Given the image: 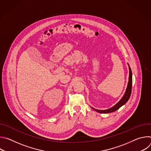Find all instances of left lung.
Returning a JSON list of instances; mask_svg holds the SVG:
<instances>
[{"instance_id": "1", "label": "left lung", "mask_w": 151, "mask_h": 151, "mask_svg": "<svg viewBox=\"0 0 151 151\" xmlns=\"http://www.w3.org/2000/svg\"><path fill=\"white\" fill-rule=\"evenodd\" d=\"M129 78H128V85L125 91V93L124 94V95L123 96L122 98L119 100V101L116 103L114 106H113L111 108H109L108 109L106 110H98V109H96L93 107L92 108L96 111V112H99V113H101V114H107V113H111V112H114L115 111H116V110H118L119 108L123 106L124 104H125L127 101L129 100L131 94H132V70L130 67L129 66Z\"/></svg>"}]
</instances>
